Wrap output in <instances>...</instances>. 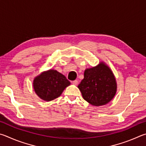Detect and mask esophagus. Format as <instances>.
<instances>
[{
	"label": "esophagus",
	"mask_w": 146,
	"mask_h": 146,
	"mask_svg": "<svg viewBox=\"0 0 146 146\" xmlns=\"http://www.w3.org/2000/svg\"><path fill=\"white\" fill-rule=\"evenodd\" d=\"M72 83L73 85H77L78 84V80H74V81H72Z\"/></svg>",
	"instance_id": "obj_1"
}]
</instances>
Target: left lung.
Returning a JSON list of instances; mask_svg holds the SVG:
<instances>
[{"mask_svg":"<svg viewBox=\"0 0 146 146\" xmlns=\"http://www.w3.org/2000/svg\"><path fill=\"white\" fill-rule=\"evenodd\" d=\"M78 88L85 101L99 106L108 103L113 98L117 83L110 68L101 63L95 67L86 69Z\"/></svg>","mask_w":146,"mask_h":146,"instance_id":"obj_1","label":"left lung"}]
</instances>
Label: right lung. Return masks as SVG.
I'll return each instance as SVG.
<instances>
[{"label": "right lung", "instance_id": "right-lung-1", "mask_svg": "<svg viewBox=\"0 0 146 146\" xmlns=\"http://www.w3.org/2000/svg\"><path fill=\"white\" fill-rule=\"evenodd\" d=\"M70 85V81L65 76L54 70L43 72L35 78L33 81V87L36 94L46 101L58 98L64 89Z\"/></svg>", "mask_w": 146, "mask_h": 146}]
</instances>
